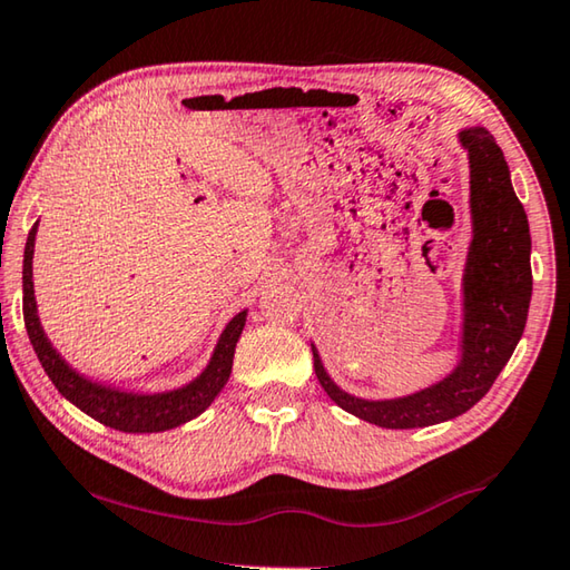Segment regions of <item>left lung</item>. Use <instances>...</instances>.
<instances>
[{"label": "left lung", "mask_w": 570, "mask_h": 570, "mask_svg": "<svg viewBox=\"0 0 570 570\" xmlns=\"http://www.w3.org/2000/svg\"><path fill=\"white\" fill-rule=\"evenodd\" d=\"M459 141L469 157L472 243L462 276V342L454 370L411 395L367 401L342 391L312 345L324 393L340 409L381 429H423L466 413L508 365L528 322L532 271L525 207L514 195L502 149L484 126L462 129Z\"/></svg>", "instance_id": "1"}]
</instances>
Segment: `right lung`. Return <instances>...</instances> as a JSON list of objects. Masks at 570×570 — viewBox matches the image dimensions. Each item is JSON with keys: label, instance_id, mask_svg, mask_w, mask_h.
Listing matches in <instances>:
<instances>
[{"label": "right lung", "instance_id": "right-lung-1", "mask_svg": "<svg viewBox=\"0 0 570 570\" xmlns=\"http://www.w3.org/2000/svg\"><path fill=\"white\" fill-rule=\"evenodd\" d=\"M35 236H38V223L32 225L30 236L24 243V261H22V314L24 327L30 334V342L38 355L45 373L58 387L60 395L70 401L90 419H96L104 426H111L124 433H157L169 431L183 423L193 421L200 415L207 405L215 401L225 383H228L233 370V352H236L238 337L243 327H246L248 309L238 312L220 334L218 345H215L210 363L195 381H189L183 387L165 393H134L121 391V387L104 385L90 381V377L80 375L78 370L70 367L60 352L50 345L48 334H45L40 317H38V302H35V286H32V256H35Z\"/></svg>", "mask_w": 570, "mask_h": 570}]
</instances>
